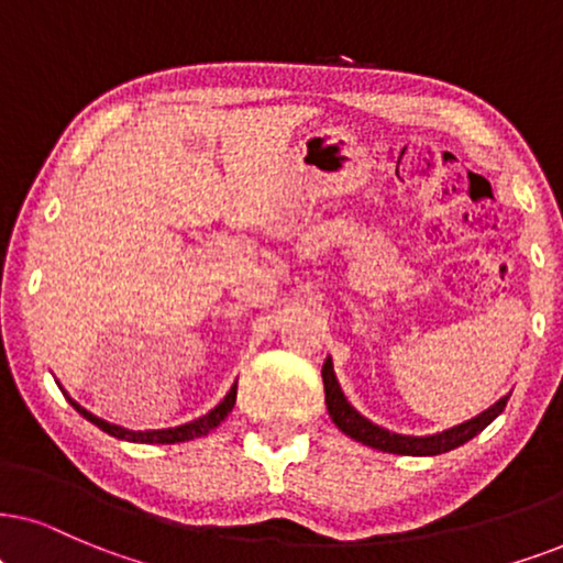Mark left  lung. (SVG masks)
Masks as SVG:
<instances>
[{
    "instance_id": "left-lung-1",
    "label": "left lung",
    "mask_w": 563,
    "mask_h": 563,
    "mask_svg": "<svg viewBox=\"0 0 563 563\" xmlns=\"http://www.w3.org/2000/svg\"><path fill=\"white\" fill-rule=\"evenodd\" d=\"M322 382H324V402H327V412H330L332 423L338 426L345 437H351L361 444L374 446L379 452H393V454H408V457H431V454H441V452H450L457 450V446L471 441L473 437L486 429V426L494 421L496 416H501V410L507 408V397H501L499 402L490 405L488 410H483L481 416L471 418V421L452 426V429L441 431V433H431V437H405V433H395L382 429L368 421V418L361 416L358 410L353 408L351 402L345 400L343 389H340L338 376H334L332 368V358L324 361L322 366Z\"/></svg>"
}]
</instances>
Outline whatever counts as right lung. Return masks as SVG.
Masks as SVG:
<instances>
[{
	"instance_id": "right-lung-1",
	"label": "right lung",
	"mask_w": 563,
	"mask_h": 563,
	"mask_svg": "<svg viewBox=\"0 0 563 563\" xmlns=\"http://www.w3.org/2000/svg\"><path fill=\"white\" fill-rule=\"evenodd\" d=\"M67 400L73 408L80 412L82 418H88L90 423H96L98 429L111 433V437L117 439H124V441H140V444H179V441H189V439H197V437H208L212 429H218L220 423L225 421V416L233 410V405H236V384L231 387V393L223 397V402L216 405L208 416L197 418V421L191 423H184V426H176V429H158V431H130L124 429V426H117V423H109L103 421V418L92 416L90 410H85L82 405H77L73 397L67 395Z\"/></svg>"
}]
</instances>
